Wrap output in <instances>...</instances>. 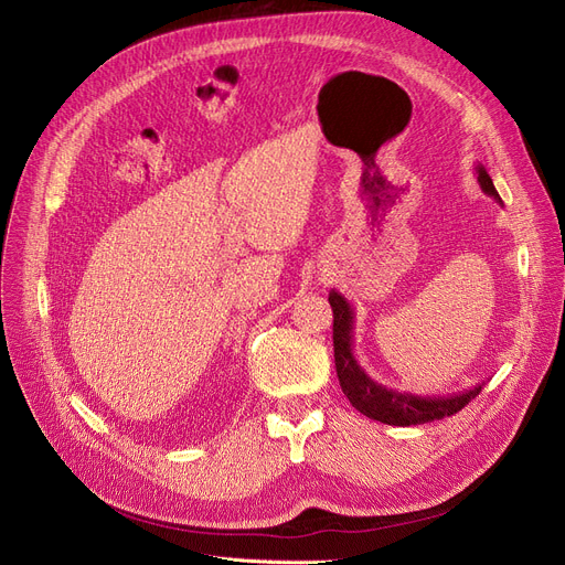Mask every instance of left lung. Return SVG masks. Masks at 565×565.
I'll use <instances>...</instances> for the list:
<instances>
[{"label": "left lung", "mask_w": 565, "mask_h": 565, "mask_svg": "<svg viewBox=\"0 0 565 565\" xmlns=\"http://www.w3.org/2000/svg\"><path fill=\"white\" fill-rule=\"evenodd\" d=\"M477 169V181L481 190L492 196L497 203H501L492 178L486 171L483 164L473 167ZM330 305L334 311V362H337V375L341 382V390L352 403L354 409L366 414L369 419L382 422L387 426H417L437 422L451 414L460 412L469 401L481 394V384L469 392L454 394V396H419L409 392H396L387 384L373 380L366 369L354 358V309L343 298L339 290H330Z\"/></svg>", "instance_id": "8db88e82"}]
</instances>
